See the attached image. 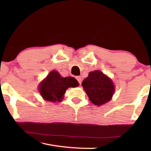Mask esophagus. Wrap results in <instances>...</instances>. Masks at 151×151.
Returning <instances> with one entry per match:
<instances>
[{"label":"esophagus","mask_w":151,"mask_h":151,"mask_svg":"<svg viewBox=\"0 0 151 151\" xmlns=\"http://www.w3.org/2000/svg\"><path fill=\"white\" fill-rule=\"evenodd\" d=\"M76 80H78V82H79L80 84H81V82H82V78L80 77V76H77V77H76Z\"/></svg>","instance_id":"1"}]
</instances>
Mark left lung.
Listing matches in <instances>:
<instances>
[{
  "mask_svg": "<svg viewBox=\"0 0 151 151\" xmlns=\"http://www.w3.org/2000/svg\"><path fill=\"white\" fill-rule=\"evenodd\" d=\"M82 86L89 100L97 106L110 101L115 91L112 80L99 70L90 72L88 77L82 81Z\"/></svg>",
  "mask_w": 151,
  "mask_h": 151,
  "instance_id": "obj_1",
  "label": "left lung"
}]
</instances>
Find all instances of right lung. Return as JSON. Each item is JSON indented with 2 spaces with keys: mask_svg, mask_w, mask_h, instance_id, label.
I'll list each match as a JSON object with an SVG mask.
<instances>
[{
  "mask_svg": "<svg viewBox=\"0 0 151 151\" xmlns=\"http://www.w3.org/2000/svg\"><path fill=\"white\" fill-rule=\"evenodd\" d=\"M79 83L71 76L63 78L56 71H51L39 84V91L45 100L61 102L66 91L69 87H77Z\"/></svg>",
  "mask_w": 151,
  "mask_h": 151,
  "instance_id": "1",
  "label": "right lung"
}]
</instances>
